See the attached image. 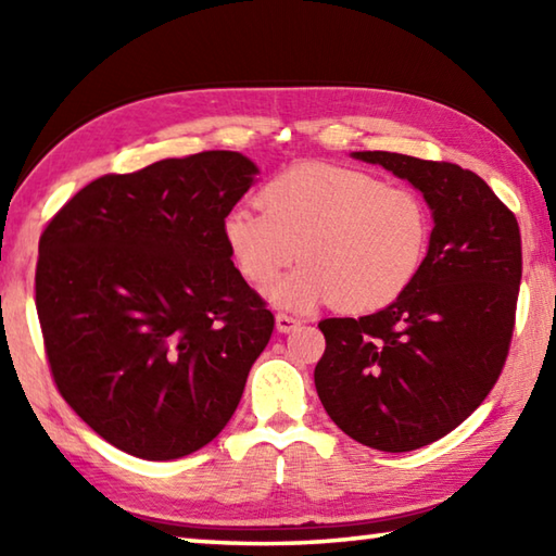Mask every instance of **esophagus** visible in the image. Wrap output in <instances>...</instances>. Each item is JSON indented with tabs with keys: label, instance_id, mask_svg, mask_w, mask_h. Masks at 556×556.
Here are the masks:
<instances>
[{
	"label": "esophagus",
	"instance_id": "obj_1",
	"mask_svg": "<svg viewBox=\"0 0 556 556\" xmlns=\"http://www.w3.org/2000/svg\"><path fill=\"white\" fill-rule=\"evenodd\" d=\"M301 326V318L289 316V314H277V331L279 333H291Z\"/></svg>",
	"mask_w": 556,
	"mask_h": 556
}]
</instances>
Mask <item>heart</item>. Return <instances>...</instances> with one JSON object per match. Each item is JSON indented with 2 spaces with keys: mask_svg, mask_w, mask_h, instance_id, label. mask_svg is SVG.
Returning a JSON list of instances; mask_svg holds the SVG:
<instances>
[{
  "mask_svg": "<svg viewBox=\"0 0 556 556\" xmlns=\"http://www.w3.org/2000/svg\"><path fill=\"white\" fill-rule=\"evenodd\" d=\"M265 211H228L223 238L240 275L269 287L291 262H306L271 289L279 306L306 312L336 301L368 314L397 301L425 265L431 213L409 186L345 166H299L262 188Z\"/></svg>",
  "mask_w": 556,
  "mask_h": 556,
  "instance_id": "1",
  "label": "heart"
}]
</instances>
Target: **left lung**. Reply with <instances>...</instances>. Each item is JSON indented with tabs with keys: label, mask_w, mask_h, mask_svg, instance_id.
I'll return each instance as SVG.
<instances>
[{
	"label": "left lung",
	"mask_w": 556,
	"mask_h": 556,
	"mask_svg": "<svg viewBox=\"0 0 556 556\" xmlns=\"http://www.w3.org/2000/svg\"><path fill=\"white\" fill-rule=\"evenodd\" d=\"M419 188L434 218L407 291L382 312L324 318L316 392L338 429L400 454L478 409L503 372L522 279L520 228L481 176L448 162L353 152Z\"/></svg>",
	"instance_id": "left-lung-1"
}]
</instances>
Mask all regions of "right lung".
Returning a JSON list of instances; mask_svg holds the SVG:
<instances>
[{
	"label": "right lung",
	"mask_w": 556,
	"mask_h": 556,
	"mask_svg": "<svg viewBox=\"0 0 556 556\" xmlns=\"http://www.w3.org/2000/svg\"><path fill=\"white\" fill-rule=\"evenodd\" d=\"M238 152L80 188L39 240L36 312L61 397L112 446L172 460L220 434L275 316L223 220L255 181Z\"/></svg>",
	"instance_id": "add662e5"
}]
</instances>
